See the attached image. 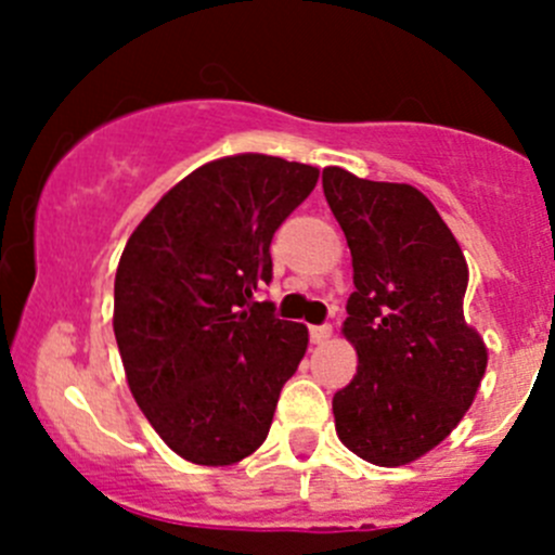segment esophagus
<instances>
[{
    "label": "esophagus",
    "mask_w": 555,
    "mask_h": 555,
    "mask_svg": "<svg viewBox=\"0 0 555 555\" xmlns=\"http://www.w3.org/2000/svg\"><path fill=\"white\" fill-rule=\"evenodd\" d=\"M309 335L311 344H324V340L333 335V327H330V324H313V327H309Z\"/></svg>",
    "instance_id": "34e87169"
}]
</instances>
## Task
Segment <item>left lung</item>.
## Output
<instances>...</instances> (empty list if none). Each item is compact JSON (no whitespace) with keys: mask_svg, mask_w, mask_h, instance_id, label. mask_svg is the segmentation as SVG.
<instances>
[{"mask_svg":"<svg viewBox=\"0 0 555 555\" xmlns=\"http://www.w3.org/2000/svg\"><path fill=\"white\" fill-rule=\"evenodd\" d=\"M354 266L344 335L360 365L335 391L340 443L382 467L433 451L473 405L483 338L464 322L467 260L433 201L411 184L322 171Z\"/></svg>","mask_w":555,"mask_h":555,"instance_id":"left-lung-1","label":"left lung"}]
</instances>
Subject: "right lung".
<instances>
[{"label": "right lung", "instance_id": "1", "mask_svg": "<svg viewBox=\"0 0 555 555\" xmlns=\"http://www.w3.org/2000/svg\"><path fill=\"white\" fill-rule=\"evenodd\" d=\"M319 169L273 155L211 160L139 222L115 273V338L128 386L164 443L193 464L249 456L309 346L255 293L271 242Z\"/></svg>", "mask_w": 555, "mask_h": 555}]
</instances>
